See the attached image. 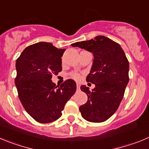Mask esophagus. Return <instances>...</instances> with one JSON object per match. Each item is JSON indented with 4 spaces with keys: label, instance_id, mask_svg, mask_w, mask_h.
<instances>
[{
    "label": "esophagus",
    "instance_id": "34e87169",
    "mask_svg": "<svg viewBox=\"0 0 149 149\" xmlns=\"http://www.w3.org/2000/svg\"><path fill=\"white\" fill-rule=\"evenodd\" d=\"M76 87H77V88H80V84H79V83H76Z\"/></svg>",
    "mask_w": 149,
    "mask_h": 149
}]
</instances>
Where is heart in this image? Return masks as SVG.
Returning a JSON list of instances; mask_svg holds the SVG:
<instances>
[{
	"instance_id": "b5f03b06",
	"label": "heart",
	"mask_w": 149,
	"mask_h": 149,
	"mask_svg": "<svg viewBox=\"0 0 149 149\" xmlns=\"http://www.w3.org/2000/svg\"><path fill=\"white\" fill-rule=\"evenodd\" d=\"M71 77L73 78V79H74L75 80L80 79V75L78 73H76V72H73V73H71Z\"/></svg>"
}]
</instances>
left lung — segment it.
Wrapping results in <instances>:
<instances>
[{"label":"left lung","mask_w":149,"mask_h":149,"mask_svg":"<svg viewBox=\"0 0 149 149\" xmlns=\"http://www.w3.org/2000/svg\"><path fill=\"white\" fill-rule=\"evenodd\" d=\"M93 54V65L86 79L95 84L91 91L81 85L88 102L79 107L81 116L91 123H102L118 109L129 81V62L118 43L105 36L72 44Z\"/></svg>","instance_id":"1"}]
</instances>
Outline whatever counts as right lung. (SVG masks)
I'll return each instance as SVG.
<instances>
[{
    "mask_svg": "<svg viewBox=\"0 0 149 149\" xmlns=\"http://www.w3.org/2000/svg\"><path fill=\"white\" fill-rule=\"evenodd\" d=\"M65 49L52 43L38 42L27 47L16 60L15 83L18 97L26 111L38 123L56 121L67 102L76 92V84L68 79L59 86L53 75L61 71V56Z\"/></svg>",
    "mask_w": 149,
    "mask_h": 149,
    "instance_id": "obj_1",
    "label": "right lung"
}]
</instances>
